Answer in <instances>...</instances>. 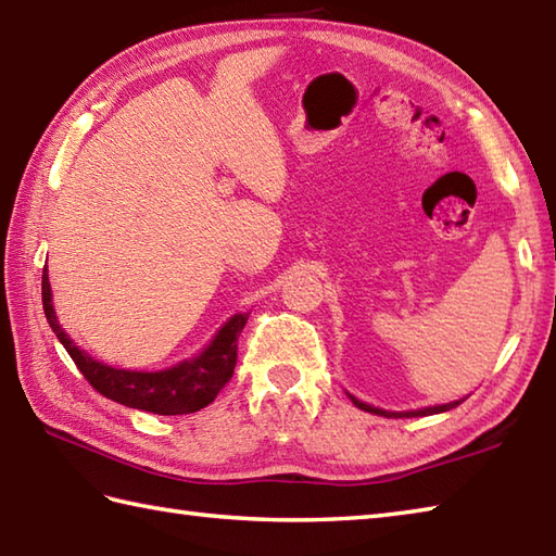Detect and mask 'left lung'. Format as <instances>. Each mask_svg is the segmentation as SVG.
Masks as SVG:
<instances>
[{
    "mask_svg": "<svg viewBox=\"0 0 556 556\" xmlns=\"http://www.w3.org/2000/svg\"><path fill=\"white\" fill-rule=\"evenodd\" d=\"M351 396V394H349ZM351 401L353 404H356L361 410H368V413H375V416H384V418H413V416H432V413H444V410H452V408H456L460 401H452V404H444V406H432V408H420V410H406V413H389V410H382V408H372V406H368V404H363V401H358L356 396H351Z\"/></svg>",
    "mask_w": 556,
    "mask_h": 556,
    "instance_id": "1",
    "label": "left lung"
}]
</instances>
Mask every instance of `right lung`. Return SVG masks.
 Returning a JSON list of instances; mask_svg holds the SVG:
<instances>
[{
  "label": "right lung",
  "instance_id": "right-lung-1",
  "mask_svg": "<svg viewBox=\"0 0 556 556\" xmlns=\"http://www.w3.org/2000/svg\"><path fill=\"white\" fill-rule=\"evenodd\" d=\"M42 308L52 332L62 341L71 361L76 363V368L83 372V377H86L96 392L116 401V404L157 413V416H184V413H195L217 399L224 384H227L233 375L236 356H239V337L248 323V313L233 315L231 320L219 329L217 337L212 339V344L193 361H184L179 365H174V368L160 372H138L116 370L110 368V365L92 361L88 353H83L74 341L68 339L62 325L56 323V315L52 308V291L47 267L42 269Z\"/></svg>",
  "mask_w": 556,
  "mask_h": 556
}]
</instances>
